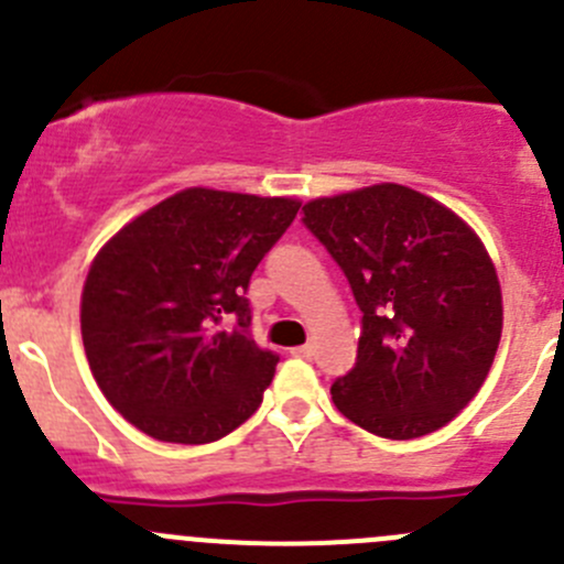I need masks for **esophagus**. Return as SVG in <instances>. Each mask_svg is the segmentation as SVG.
<instances>
[{"label":"esophagus","mask_w":564,"mask_h":564,"mask_svg":"<svg viewBox=\"0 0 564 564\" xmlns=\"http://www.w3.org/2000/svg\"><path fill=\"white\" fill-rule=\"evenodd\" d=\"M292 355H294V357H303V360H311V357H314V346H311V344L294 346Z\"/></svg>","instance_id":"esophagus-1"}]
</instances>
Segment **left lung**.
Returning <instances> with one entry per match:
<instances>
[{"instance_id":"8db88e82","label":"left lung","mask_w":564,"mask_h":564,"mask_svg":"<svg viewBox=\"0 0 564 564\" xmlns=\"http://www.w3.org/2000/svg\"><path fill=\"white\" fill-rule=\"evenodd\" d=\"M303 224L362 311L355 368L329 388L338 412L384 440L451 423L486 382L502 335V292L480 237L392 182L314 198Z\"/></svg>"}]
</instances>
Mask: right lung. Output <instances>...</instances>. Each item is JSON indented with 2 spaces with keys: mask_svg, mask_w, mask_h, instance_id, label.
Segmentation results:
<instances>
[{
  "mask_svg": "<svg viewBox=\"0 0 564 564\" xmlns=\"http://www.w3.org/2000/svg\"><path fill=\"white\" fill-rule=\"evenodd\" d=\"M297 209L187 187L106 242L84 283L82 338L95 382L135 429L207 445L259 409L278 355L250 338L246 292Z\"/></svg>",
  "mask_w": 564,
  "mask_h": 564,
  "instance_id": "1",
  "label": "right lung"
}]
</instances>
